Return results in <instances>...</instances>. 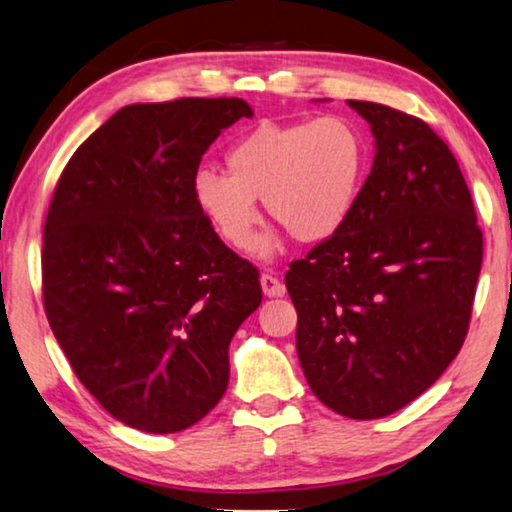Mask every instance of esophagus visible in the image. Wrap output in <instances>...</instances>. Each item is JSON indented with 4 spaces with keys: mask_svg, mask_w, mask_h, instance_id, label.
<instances>
[{
    "mask_svg": "<svg viewBox=\"0 0 512 512\" xmlns=\"http://www.w3.org/2000/svg\"><path fill=\"white\" fill-rule=\"evenodd\" d=\"M259 282H262V289L264 294L269 298H278V296H285V285L275 278L273 273H262V278H259Z\"/></svg>",
    "mask_w": 512,
    "mask_h": 512,
    "instance_id": "1",
    "label": "esophagus"
}]
</instances>
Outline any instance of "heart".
<instances>
[{
    "mask_svg": "<svg viewBox=\"0 0 512 512\" xmlns=\"http://www.w3.org/2000/svg\"><path fill=\"white\" fill-rule=\"evenodd\" d=\"M225 168L227 175L198 170L193 200L227 246L241 253L255 246L259 198L291 237L321 243L335 237L358 207L369 143L344 116L269 123L227 150Z\"/></svg>",
    "mask_w": 512,
    "mask_h": 512,
    "instance_id": "obj_1",
    "label": "heart"
}]
</instances>
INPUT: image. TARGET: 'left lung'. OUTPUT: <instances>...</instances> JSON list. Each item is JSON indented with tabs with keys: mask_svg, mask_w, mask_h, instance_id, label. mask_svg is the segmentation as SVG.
<instances>
[{
	"mask_svg": "<svg viewBox=\"0 0 512 512\" xmlns=\"http://www.w3.org/2000/svg\"><path fill=\"white\" fill-rule=\"evenodd\" d=\"M376 157L335 237L291 262L296 348L312 392L351 419H378L424 394L469 330L483 232L453 152L424 120L348 100Z\"/></svg>",
	"mask_w": 512,
	"mask_h": 512,
	"instance_id": "obj_1",
	"label": "left lung"
}]
</instances>
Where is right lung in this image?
I'll return each instance as SVG.
<instances>
[{
    "label": "right lung",
    "instance_id": "1",
    "mask_svg": "<svg viewBox=\"0 0 512 512\" xmlns=\"http://www.w3.org/2000/svg\"><path fill=\"white\" fill-rule=\"evenodd\" d=\"M250 116L239 97L129 104L56 182L43 230L47 321L88 392L139 431H184L221 401L227 348L262 303L259 271L193 200L202 154Z\"/></svg>",
    "mask_w": 512,
    "mask_h": 512
}]
</instances>
